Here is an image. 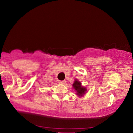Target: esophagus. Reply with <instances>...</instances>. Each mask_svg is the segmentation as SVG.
<instances>
[{
  "label": "esophagus",
  "mask_w": 133,
  "mask_h": 133,
  "mask_svg": "<svg viewBox=\"0 0 133 133\" xmlns=\"http://www.w3.org/2000/svg\"><path fill=\"white\" fill-rule=\"evenodd\" d=\"M65 83H66V81L65 80H58V83L59 84H64Z\"/></svg>",
  "instance_id": "obj_1"
}]
</instances>
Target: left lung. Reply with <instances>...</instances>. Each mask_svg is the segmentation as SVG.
<instances>
[{"mask_svg": "<svg viewBox=\"0 0 133 133\" xmlns=\"http://www.w3.org/2000/svg\"><path fill=\"white\" fill-rule=\"evenodd\" d=\"M73 89L76 90V94L79 97L84 96L85 94V92L87 91V89L82 86V83L77 80H76L75 81L73 84Z\"/></svg>", "mask_w": 133, "mask_h": 133, "instance_id": "obj_1", "label": "left lung"}]
</instances>
